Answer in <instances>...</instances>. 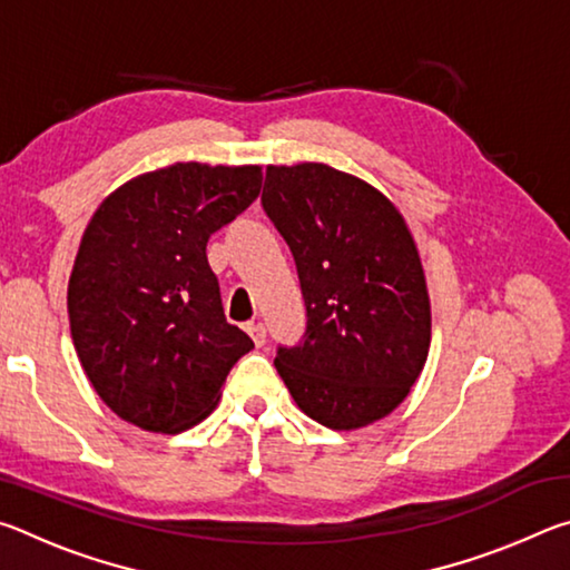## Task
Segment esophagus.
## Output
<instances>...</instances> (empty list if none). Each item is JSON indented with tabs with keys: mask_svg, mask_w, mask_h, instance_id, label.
Listing matches in <instances>:
<instances>
[{
	"mask_svg": "<svg viewBox=\"0 0 570 570\" xmlns=\"http://www.w3.org/2000/svg\"><path fill=\"white\" fill-rule=\"evenodd\" d=\"M246 332L250 334V340H254L256 346H264V344H266V326H264L262 322H258V324L250 322V324L246 326Z\"/></svg>",
	"mask_w": 570,
	"mask_h": 570,
	"instance_id": "34e87169",
	"label": "esophagus"
}]
</instances>
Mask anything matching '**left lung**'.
I'll use <instances>...</instances> for the list:
<instances>
[{
  "label": "left lung",
  "instance_id": "8db88e82",
  "mask_svg": "<svg viewBox=\"0 0 570 570\" xmlns=\"http://www.w3.org/2000/svg\"><path fill=\"white\" fill-rule=\"evenodd\" d=\"M262 206L292 248L306 306L274 366L308 417L364 428L407 397L430 352V296L404 218L324 163L268 166Z\"/></svg>",
  "mask_w": 570,
  "mask_h": 570
}]
</instances>
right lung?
Instances as JSON below:
<instances>
[{
  "label": "right lung",
  "instance_id": "add662e5",
  "mask_svg": "<svg viewBox=\"0 0 570 570\" xmlns=\"http://www.w3.org/2000/svg\"><path fill=\"white\" fill-rule=\"evenodd\" d=\"M258 166H176L102 200L77 250L67 312L95 392L122 420L183 432L216 407L254 342L226 322L208 238L262 193Z\"/></svg>",
  "mask_w": 570,
  "mask_h": 570
}]
</instances>
